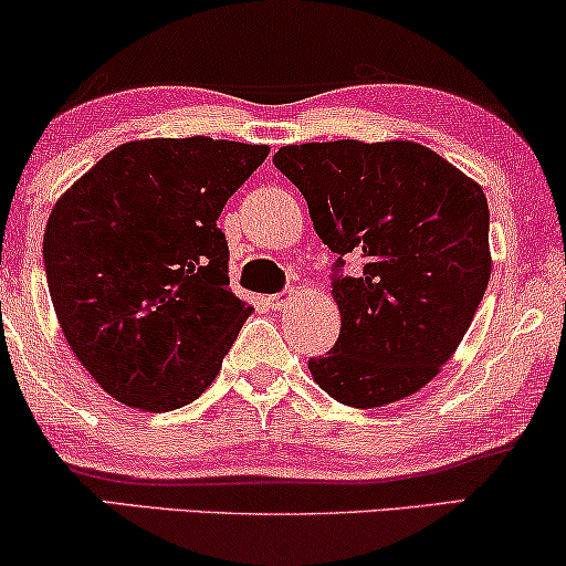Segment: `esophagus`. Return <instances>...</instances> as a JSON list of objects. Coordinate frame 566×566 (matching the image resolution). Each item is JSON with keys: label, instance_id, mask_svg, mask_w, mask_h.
Segmentation results:
<instances>
[{"label": "esophagus", "instance_id": "obj_1", "mask_svg": "<svg viewBox=\"0 0 566 566\" xmlns=\"http://www.w3.org/2000/svg\"><path fill=\"white\" fill-rule=\"evenodd\" d=\"M289 304H291V298L283 296V293H277V296H268V306H270V310H275V312L285 310Z\"/></svg>", "mask_w": 566, "mask_h": 566}]
</instances>
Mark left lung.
Segmentation results:
<instances>
[{"instance_id": "1", "label": "left lung", "mask_w": 566, "mask_h": 566, "mask_svg": "<svg viewBox=\"0 0 566 566\" xmlns=\"http://www.w3.org/2000/svg\"><path fill=\"white\" fill-rule=\"evenodd\" d=\"M273 164L310 205L317 237L361 256L335 277L340 335L310 371L329 398L379 408L427 387L471 327L491 275L481 185L410 139L285 145Z\"/></svg>"}]
</instances>
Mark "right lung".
<instances>
[{
	"label": "right lung",
	"mask_w": 566,
	"mask_h": 566,
	"mask_svg": "<svg viewBox=\"0 0 566 566\" xmlns=\"http://www.w3.org/2000/svg\"><path fill=\"white\" fill-rule=\"evenodd\" d=\"M268 153L132 139L56 200L43 233L51 304L77 361L124 406L181 408L218 377L252 314L229 291L218 216Z\"/></svg>",
	"instance_id": "1"
}]
</instances>
